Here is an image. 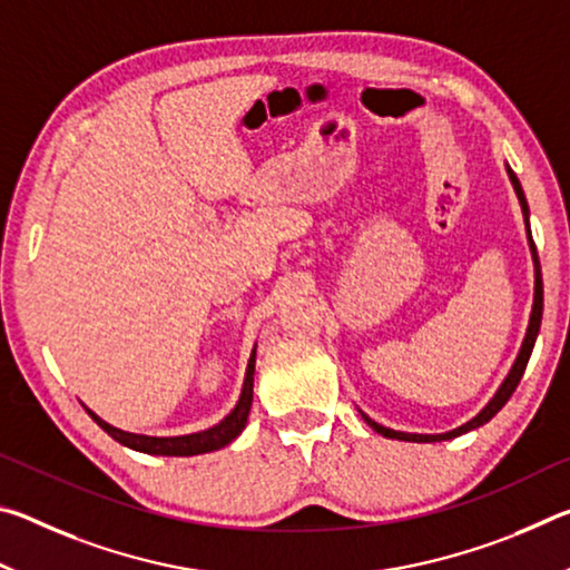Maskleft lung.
I'll return each instance as SVG.
<instances>
[{
    "label": "left lung",
    "instance_id": "1",
    "mask_svg": "<svg viewBox=\"0 0 570 570\" xmlns=\"http://www.w3.org/2000/svg\"><path fill=\"white\" fill-rule=\"evenodd\" d=\"M508 178L510 183H513L515 188V196L520 200V208H523V216H525V230H528V244H530V254H533V266H535V294H533V312H530V322H528V330H525V340L523 344H520V352L515 356L513 366H510L508 377L503 380V384H500L498 392L493 394V400H490L485 407H482L475 417H472L470 422L460 424V428L450 430V432H442V435H417V432H400V430H390L384 428V424L374 422L372 417H366V414L362 412L364 422L370 424V428L374 432H380L382 438H390V440H404V442H442V440H452V438H460L465 435V432L480 428V424H485L495 417V414L505 407V402L510 400V394L515 392L520 377H523L525 366H528V360H530V352H533L535 346V336H538V330H540V320H543V276H540V262H538V250H535V244H533V236H530V228H528V200H525V193L523 188H520V180L513 170L508 168Z\"/></svg>",
    "mask_w": 570,
    "mask_h": 570
}]
</instances>
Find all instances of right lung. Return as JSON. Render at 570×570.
Wrapping results in <instances>:
<instances>
[{"mask_svg":"<svg viewBox=\"0 0 570 570\" xmlns=\"http://www.w3.org/2000/svg\"><path fill=\"white\" fill-rule=\"evenodd\" d=\"M254 366H256V346L250 352V360L246 366V377H244V390H240V397L236 402V407L230 410L224 420L214 428L200 430V432H190V435H178V438H150V435H135V432H125L112 428L105 420H100L98 414L88 410L90 417L100 424V428L108 432L112 440H118L120 445L146 452V455H170V458H190V455H204V452H214L226 448L228 442H234L240 432H244L246 422H248V412H250V402H254Z\"/></svg>","mask_w":570,"mask_h":570,"instance_id":"add662e5","label":"right lung"}]
</instances>
